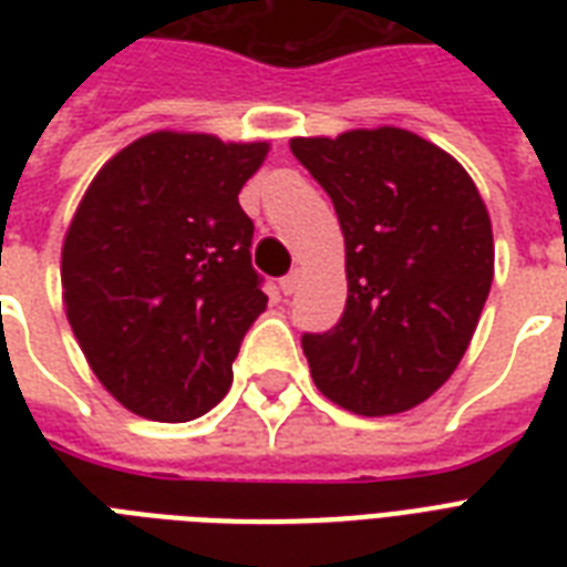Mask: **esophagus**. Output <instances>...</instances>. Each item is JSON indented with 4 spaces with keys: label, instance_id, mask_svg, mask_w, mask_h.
I'll list each match as a JSON object with an SVG mask.
<instances>
[{
    "label": "esophagus",
    "instance_id": "1",
    "mask_svg": "<svg viewBox=\"0 0 567 567\" xmlns=\"http://www.w3.org/2000/svg\"><path fill=\"white\" fill-rule=\"evenodd\" d=\"M297 285H300V274L293 270V274H288V276H285V279H282V282H279V288H282L285 297H291V293L297 291Z\"/></svg>",
    "mask_w": 567,
    "mask_h": 567
}]
</instances>
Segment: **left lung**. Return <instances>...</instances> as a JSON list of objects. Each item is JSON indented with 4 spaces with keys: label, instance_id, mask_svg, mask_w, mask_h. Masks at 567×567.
Here are the masks:
<instances>
[{
    "label": "left lung",
    "instance_id": "obj_1",
    "mask_svg": "<svg viewBox=\"0 0 567 567\" xmlns=\"http://www.w3.org/2000/svg\"><path fill=\"white\" fill-rule=\"evenodd\" d=\"M336 205L347 306L302 353L320 394L364 417L432 396L462 362L494 279L492 220L465 167L405 128L291 137Z\"/></svg>",
    "mask_w": 567,
    "mask_h": 567
}]
</instances>
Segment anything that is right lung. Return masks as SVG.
<instances>
[{"instance_id": "obj_1", "label": "right lung", "mask_w": 567, "mask_h": 567, "mask_svg": "<svg viewBox=\"0 0 567 567\" xmlns=\"http://www.w3.org/2000/svg\"><path fill=\"white\" fill-rule=\"evenodd\" d=\"M270 146L153 132L84 190L61 249L66 320L105 391L150 421L220 403L265 311L240 188Z\"/></svg>"}]
</instances>
